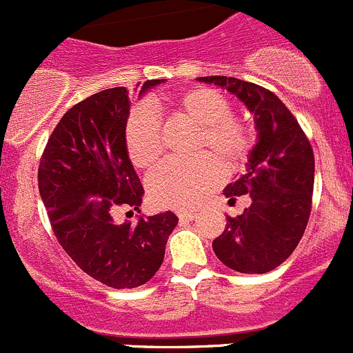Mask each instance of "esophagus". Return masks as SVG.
<instances>
[{"mask_svg":"<svg viewBox=\"0 0 353 353\" xmlns=\"http://www.w3.org/2000/svg\"><path fill=\"white\" fill-rule=\"evenodd\" d=\"M196 217L194 212H179V219L180 221H192Z\"/></svg>","mask_w":353,"mask_h":353,"instance_id":"esophagus-1","label":"esophagus"}]
</instances>
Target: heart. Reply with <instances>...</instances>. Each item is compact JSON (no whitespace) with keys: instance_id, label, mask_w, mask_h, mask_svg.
I'll return each instance as SVG.
<instances>
[{"instance_id":"heart-1","label":"heart","mask_w":353,"mask_h":353,"mask_svg":"<svg viewBox=\"0 0 353 353\" xmlns=\"http://www.w3.org/2000/svg\"><path fill=\"white\" fill-rule=\"evenodd\" d=\"M171 117L196 127L192 152L201 154L189 162L166 161L146 180L150 199L161 208L191 210L203 203L219 185L224 170L236 171L251 154L256 132L251 121L232 114L228 97L212 88H194L166 102ZM123 145L136 168L154 166L162 154L161 125L145 105L129 113ZM221 164L219 165V162Z\"/></svg>"}]
</instances>
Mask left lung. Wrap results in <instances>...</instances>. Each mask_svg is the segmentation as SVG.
<instances>
[{
	"label": "left lung",
	"mask_w": 353,
	"mask_h": 353,
	"mask_svg": "<svg viewBox=\"0 0 353 353\" xmlns=\"http://www.w3.org/2000/svg\"><path fill=\"white\" fill-rule=\"evenodd\" d=\"M235 95L254 117L256 145L245 173L228 183L223 194H248L244 214L226 217V230L214 240L215 256L242 274L274 270L295 251L310 219L314 155L290 109L272 92L226 76L198 77Z\"/></svg>",
	"instance_id": "obj_1"
}]
</instances>
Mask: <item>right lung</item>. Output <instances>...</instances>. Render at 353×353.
Instances as JSON below:
<instances>
[{
    "instance_id": "1",
    "label": "right lung",
    "mask_w": 353,
    "mask_h": 353,
    "mask_svg": "<svg viewBox=\"0 0 353 353\" xmlns=\"http://www.w3.org/2000/svg\"><path fill=\"white\" fill-rule=\"evenodd\" d=\"M166 79L146 81L139 95ZM139 86V84H138ZM129 90H102L70 108L39 166V191L52 232L81 270L111 288H138L161 269L173 212L117 223L118 207L139 212L143 185L123 145Z\"/></svg>"
}]
</instances>
